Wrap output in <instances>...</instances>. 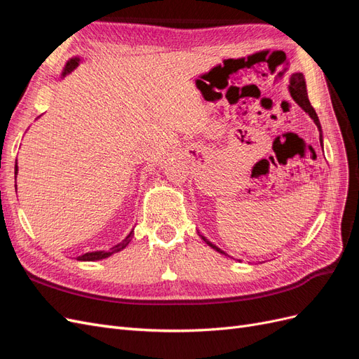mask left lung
I'll list each match as a JSON object with an SVG mask.
<instances>
[{"mask_svg": "<svg viewBox=\"0 0 359 359\" xmlns=\"http://www.w3.org/2000/svg\"><path fill=\"white\" fill-rule=\"evenodd\" d=\"M289 93L292 95V99L295 100L298 103V106L301 107V109L309 114L310 118L314 121V124L318 126V130H319V135H320V144L323 142V136H322V127H320V121L318 118V114L316 111L313 109V106L310 104V100H309V95H307V85H306V79H304V74L302 73H292L290 78H289ZM202 236V235H201ZM202 240L208 244L211 248H214L215 252H219L224 256H229L227 253H224L222 248L217 247L215 244L210 243L208 240H206L205 236H202Z\"/></svg>", "mask_w": 359, "mask_h": 359, "instance_id": "left-lung-1", "label": "left lung"}]
</instances>
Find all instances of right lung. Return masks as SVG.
Listing matches in <instances>:
<instances>
[{"instance_id": "1", "label": "right lung", "mask_w": 359, "mask_h": 359, "mask_svg": "<svg viewBox=\"0 0 359 359\" xmlns=\"http://www.w3.org/2000/svg\"><path fill=\"white\" fill-rule=\"evenodd\" d=\"M79 62H81V58H79V57L70 58V60L67 61L66 66H64L62 72H61V79L64 78V76H67L69 73H72L76 67H78ZM15 175H18V163H16V166H15ZM132 238H133V231L126 236V240H123V243H119V244L114 245L112 248H109V250H99V252H88V253L78 256V260H83V262H91V260H102V259L109 257V256H112L114 253L121 252L123 248H126V247L128 245V243L132 241Z\"/></svg>"}]
</instances>
